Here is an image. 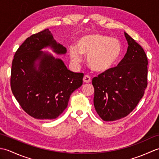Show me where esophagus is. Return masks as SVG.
Segmentation results:
<instances>
[{"label": "esophagus", "mask_w": 159, "mask_h": 159, "mask_svg": "<svg viewBox=\"0 0 159 159\" xmlns=\"http://www.w3.org/2000/svg\"><path fill=\"white\" fill-rule=\"evenodd\" d=\"M83 81H84V83H90L91 81H92V78H91L89 75L86 74V75H85L83 77Z\"/></svg>", "instance_id": "1"}]
</instances>
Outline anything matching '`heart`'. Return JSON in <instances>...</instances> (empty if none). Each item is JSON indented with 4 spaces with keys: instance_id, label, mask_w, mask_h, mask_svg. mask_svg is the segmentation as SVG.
Segmentation results:
<instances>
[{
    "instance_id": "b5f03b06",
    "label": "heart",
    "mask_w": 159,
    "mask_h": 159,
    "mask_svg": "<svg viewBox=\"0 0 159 159\" xmlns=\"http://www.w3.org/2000/svg\"><path fill=\"white\" fill-rule=\"evenodd\" d=\"M121 52L119 39L102 34H90L80 37L76 47L70 48V56L74 63H79L81 55H87V61L93 70L103 72L116 63Z\"/></svg>"
}]
</instances>
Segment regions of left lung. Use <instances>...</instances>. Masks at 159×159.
<instances>
[{"label": "left lung", "instance_id": "1", "mask_svg": "<svg viewBox=\"0 0 159 159\" xmlns=\"http://www.w3.org/2000/svg\"><path fill=\"white\" fill-rule=\"evenodd\" d=\"M127 52L116 67L92 79L93 104L104 121L127 116L137 107L148 85V58L143 48L124 33Z\"/></svg>", "mask_w": 159, "mask_h": 159}]
</instances>
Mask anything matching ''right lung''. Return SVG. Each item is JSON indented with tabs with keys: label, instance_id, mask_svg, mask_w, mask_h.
Returning <instances> with one entry per match:
<instances>
[{
	"label": "right lung",
	"instance_id": "1",
	"mask_svg": "<svg viewBox=\"0 0 159 159\" xmlns=\"http://www.w3.org/2000/svg\"><path fill=\"white\" fill-rule=\"evenodd\" d=\"M48 46L57 54L66 52L48 29L26 38L13 57L10 79L12 93L22 109L44 120L55 119L63 112L71 94L82 85L84 76L71 72L61 60L40 50ZM38 59L37 70L34 66Z\"/></svg>",
	"mask_w": 159,
	"mask_h": 159
}]
</instances>
